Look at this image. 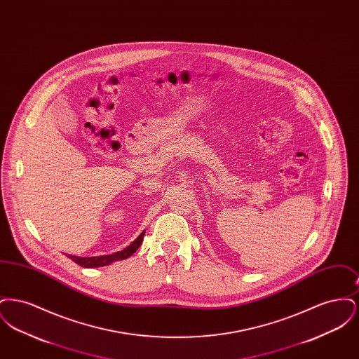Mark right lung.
<instances>
[{"label": "right lung", "mask_w": 359, "mask_h": 359, "mask_svg": "<svg viewBox=\"0 0 359 359\" xmlns=\"http://www.w3.org/2000/svg\"><path fill=\"white\" fill-rule=\"evenodd\" d=\"M145 236V231H142L138 237H137L128 248H125L123 250L113 253V255H107V256H97V257H78V256H69L74 262H76L78 265L83 266V268H98V266H106L114 261L118 259H125L128 257L132 256L133 253H136L137 249L140 248V245L142 243V238Z\"/></svg>", "instance_id": "1"}]
</instances>
